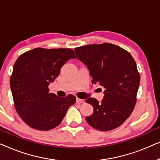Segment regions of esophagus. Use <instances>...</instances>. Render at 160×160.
<instances>
[{"label": "esophagus", "instance_id": "esophagus-1", "mask_svg": "<svg viewBox=\"0 0 160 160\" xmlns=\"http://www.w3.org/2000/svg\"><path fill=\"white\" fill-rule=\"evenodd\" d=\"M76 102L78 104L80 103H84L85 102V100L84 99H80V98H76Z\"/></svg>", "mask_w": 160, "mask_h": 160}]
</instances>
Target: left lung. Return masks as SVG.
I'll list each match as a JSON object with an SVG mask.
<instances>
[{
  "mask_svg": "<svg viewBox=\"0 0 160 160\" xmlns=\"http://www.w3.org/2000/svg\"><path fill=\"white\" fill-rule=\"evenodd\" d=\"M76 58L87 65L92 83L105 88L101 102L89 98L93 113L86 117L91 127L109 131L122 125L136 103L140 75L135 61L125 49L112 43L91 44L75 48Z\"/></svg>",
  "mask_w": 160,
  "mask_h": 160,
  "instance_id": "left-lung-1",
  "label": "left lung"
}]
</instances>
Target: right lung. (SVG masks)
<instances>
[{"label": "right lung", "instance_id": "obj_1", "mask_svg": "<svg viewBox=\"0 0 160 160\" xmlns=\"http://www.w3.org/2000/svg\"><path fill=\"white\" fill-rule=\"evenodd\" d=\"M75 59L73 49L36 48L17 58L10 78V87L17 112L30 128L52 130L61 123L75 96L59 98L49 93L50 83L63 65Z\"/></svg>", "mask_w": 160, "mask_h": 160}]
</instances>
